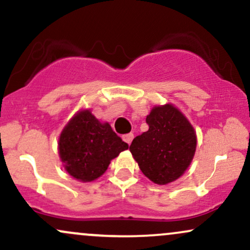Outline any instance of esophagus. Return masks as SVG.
Here are the masks:
<instances>
[{
    "label": "esophagus",
    "mask_w": 250,
    "mask_h": 250,
    "mask_svg": "<svg viewBox=\"0 0 250 250\" xmlns=\"http://www.w3.org/2000/svg\"><path fill=\"white\" fill-rule=\"evenodd\" d=\"M133 133H127V134H124V136L122 137V139L124 140V142L126 143V144H128V145H130V144L132 143V140H133Z\"/></svg>",
    "instance_id": "esophagus-1"
}]
</instances>
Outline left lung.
<instances>
[{
  "label": "left lung",
  "instance_id": "8db88e82",
  "mask_svg": "<svg viewBox=\"0 0 250 250\" xmlns=\"http://www.w3.org/2000/svg\"><path fill=\"white\" fill-rule=\"evenodd\" d=\"M148 131L137 136L130 151L149 180L166 185L184 174L194 157L196 136L178 108L155 106L146 117Z\"/></svg>",
  "mask_w": 250,
  "mask_h": 250
}]
</instances>
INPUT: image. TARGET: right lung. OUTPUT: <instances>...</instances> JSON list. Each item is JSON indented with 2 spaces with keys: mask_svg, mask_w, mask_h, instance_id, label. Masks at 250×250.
<instances>
[{
  "mask_svg": "<svg viewBox=\"0 0 250 250\" xmlns=\"http://www.w3.org/2000/svg\"><path fill=\"white\" fill-rule=\"evenodd\" d=\"M64 167L78 180L92 181L107 169L110 161L128 148L111 126L102 124L90 111H82L67 123L60 137Z\"/></svg>",
  "mask_w": 250,
  "mask_h": 250,
  "instance_id": "1",
  "label": "right lung"
}]
</instances>
